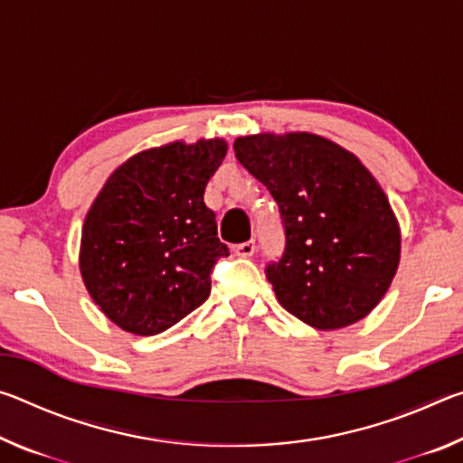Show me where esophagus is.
Masks as SVG:
<instances>
[{
	"label": "esophagus",
	"mask_w": 463,
	"mask_h": 463,
	"mask_svg": "<svg viewBox=\"0 0 463 463\" xmlns=\"http://www.w3.org/2000/svg\"><path fill=\"white\" fill-rule=\"evenodd\" d=\"M234 253H237L239 257H253V253H255V241L241 242V245L234 247Z\"/></svg>",
	"instance_id": "1"
}]
</instances>
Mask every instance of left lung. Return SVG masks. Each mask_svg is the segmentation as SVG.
I'll list each match as a JSON object with an SVG mask.
<instances>
[{"mask_svg": "<svg viewBox=\"0 0 463 463\" xmlns=\"http://www.w3.org/2000/svg\"><path fill=\"white\" fill-rule=\"evenodd\" d=\"M234 155L284 221V253L265 268L281 307L318 331L370 315L398 269L401 229L364 163L310 132L239 137Z\"/></svg>", "mask_w": 463, "mask_h": 463, "instance_id": "obj_1", "label": "left lung"}]
</instances>
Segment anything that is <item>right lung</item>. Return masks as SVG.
<instances>
[{"label": "right lung", "mask_w": 463, "mask_h": 463, "mask_svg": "<svg viewBox=\"0 0 463 463\" xmlns=\"http://www.w3.org/2000/svg\"><path fill=\"white\" fill-rule=\"evenodd\" d=\"M224 155L222 138L148 148L122 163L91 203L81 278L124 331L159 335L210 296V273L229 247L203 190Z\"/></svg>", "instance_id": "1"}]
</instances>
